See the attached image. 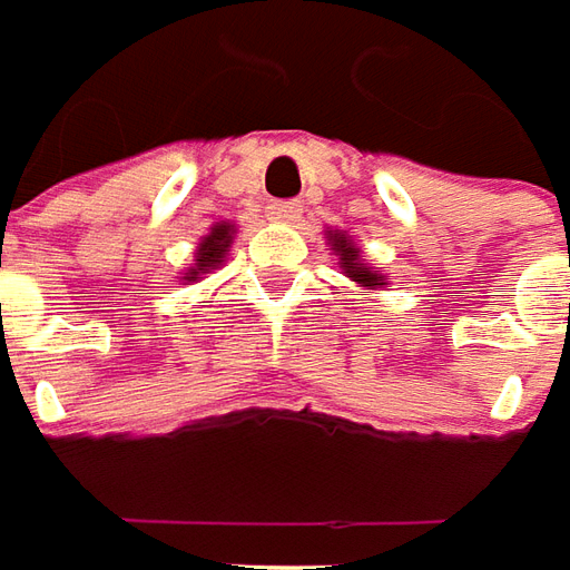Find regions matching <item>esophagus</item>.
<instances>
[{
	"mask_svg": "<svg viewBox=\"0 0 570 570\" xmlns=\"http://www.w3.org/2000/svg\"><path fill=\"white\" fill-rule=\"evenodd\" d=\"M301 205L297 202H273L269 208H266V217L269 220H276V224H294L297 217H301Z\"/></svg>",
	"mask_w": 570,
	"mask_h": 570,
	"instance_id": "esophagus-1",
	"label": "esophagus"
}]
</instances>
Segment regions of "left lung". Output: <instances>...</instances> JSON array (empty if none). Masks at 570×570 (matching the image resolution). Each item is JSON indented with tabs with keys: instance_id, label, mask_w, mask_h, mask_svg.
<instances>
[{
	"instance_id": "left-lung-1",
	"label": "left lung",
	"mask_w": 570,
	"mask_h": 570,
	"mask_svg": "<svg viewBox=\"0 0 570 570\" xmlns=\"http://www.w3.org/2000/svg\"><path fill=\"white\" fill-rule=\"evenodd\" d=\"M325 242H328L331 254H337V264H341L343 276L350 282H356L362 292H381L390 282L381 273V266L365 264L362 257V248L356 245V239L346 233V229H325Z\"/></svg>"
}]
</instances>
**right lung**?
<instances>
[{
    "instance_id": "add662e5",
    "label": "right lung",
    "mask_w": 570,
    "mask_h": 570,
    "mask_svg": "<svg viewBox=\"0 0 570 570\" xmlns=\"http://www.w3.org/2000/svg\"><path fill=\"white\" fill-rule=\"evenodd\" d=\"M233 239H236V224H233V220H220V224H214V227L202 236L199 245H196L193 264L184 269L180 282L189 285V282H199V278H205V273L217 269V266L227 261L229 248H233Z\"/></svg>"
}]
</instances>
